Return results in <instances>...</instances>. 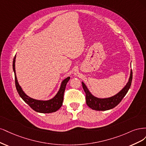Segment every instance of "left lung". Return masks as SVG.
Instances as JSON below:
<instances>
[{
    "label": "left lung",
    "mask_w": 146,
    "mask_h": 146,
    "mask_svg": "<svg viewBox=\"0 0 146 146\" xmlns=\"http://www.w3.org/2000/svg\"><path fill=\"white\" fill-rule=\"evenodd\" d=\"M131 81H132V71L131 70L129 82L123 88V90L113 96L104 99L98 98L92 95L88 90L85 84L82 82V87L86 93L87 105L92 109L98 111H105L113 109L119 104V102L125 96L127 93L128 92L131 86Z\"/></svg>",
    "instance_id": "obj_1"
}]
</instances>
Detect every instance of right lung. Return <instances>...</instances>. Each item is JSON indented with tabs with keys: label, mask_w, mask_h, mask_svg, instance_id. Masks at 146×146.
Masks as SVG:
<instances>
[{
	"label": "right lung",
	"mask_w": 146,
	"mask_h": 146,
	"mask_svg": "<svg viewBox=\"0 0 146 146\" xmlns=\"http://www.w3.org/2000/svg\"><path fill=\"white\" fill-rule=\"evenodd\" d=\"M15 59L16 55L13 59V68L14 73H15V84L17 91L19 95L22 98V100L24 101L27 104L29 105L33 110L35 111L42 113H53L58 110L60 107L62 105V102L64 100V94L65 90L66 85L69 81L70 77L65 79L62 81L58 93L53 98L48 101H39L34 100L28 96L26 94L23 92L22 88L19 84L17 82V79L16 78V71H15Z\"/></svg>",
	"instance_id": "right-lung-1"
}]
</instances>
